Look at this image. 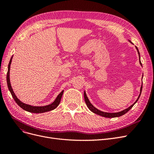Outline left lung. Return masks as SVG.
Returning <instances> with one entry per match:
<instances>
[{"instance_id": "1", "label": "left lung", "mask_w": 154, "mask_h": 154, "mask_svg": "<svg viewBox=\"0 0 154 154\" xmlns=\"http://www.w3.org/2000/svg\"><path fill=\"white\" fill-rule=\"evenodd\" d=\"M128 42L130 43H131L133 44V43L131 41H130V40H128ZM136 47V49H137V51L138 53V54H139V63H140L141 66H142V63L141 62V60H140V53H139V50L137 49V48L136 47V46H135ZM143 78V77H142ZM142 88H143V83L141 84V88H140V93H139V95L137 97V99L136 100V101L134 102V103L132 105H130L129 107H128L127 109H126L122 111H120V112H113V113H110V112H103V111H101L100 110H98L97 109H96L95 106H93L91 103L90 102L89 100H88V98L87 96V94H86V92H85V91H84V99H85V103L87 106V107L88 108V109H89L91 112H92L94 114H96L97 115L99 116H103V117H105V118H116V117H119V116H122L123 115H124L125 114H126L127 112L128 111H129L130 109H131L132 108V106L136 104V103H137V101H138L139 97H140L141 96V91H142Z\"/></svg>"}]
</instances>
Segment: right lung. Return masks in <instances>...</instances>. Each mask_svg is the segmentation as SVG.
Listing matches in <instances>:
<instances>
[{
    "instance_id": "right-lung-1",
    "label": "right lung",
    "mask_w": 154,
    "mask_h": 154,
    "mask_svg": "<svg viewBox=\"0 0 154 154\" xmlns=\"http://www.w3.org/2000/svg\"><path fill=\"white\" fill-rule=\"evenodd\" d=\"M13 57V55L11 57V58L10 59V63H9V65H8V72H7V83H8V88H9V91H10L11 94L12 95V97H13L14 100L15 101V102L17 103V105L19 106L20 107H21L22 109H24L26 111L29 112H31V113H44V112H45L53 110H54V109L57 108V107L59 105V104L60 103V101H61V98H62V96L63 95V91H62L57 96V98L55 99V100L52 103H51L48 105H45V106H32V105L23 103V102H22L18 98L17 96L15 95V92H14L13 91V88L11 87V83H10V66H11V63Z\"/></svg>"
}]
</instances>
